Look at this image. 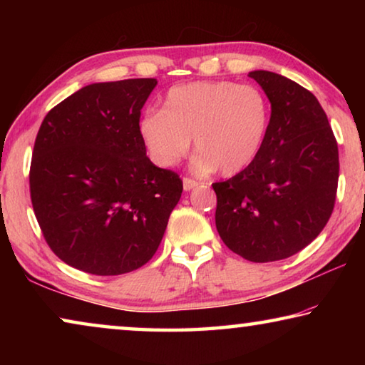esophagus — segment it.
Segmentation results:
<instances>
[{"instance_id":"1","label":"esophagus","mask_w":365,"mask_h":365,"mask_svg":"<svg viewBox=\"0 0 365 365\" xmlns=\"http://www.w3.org/2000/svg\"><path fill=\"white\" fill-rule=\"evenodd\" d=\"M197 185H200V182L193 180V178H188V177L183 178V190H185V191L193 190L195 187H197Z\"/></svg>"}]
</instances>
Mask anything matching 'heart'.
<instances>
[{"label": "heart", "mask_w": 365, "mask_h": 365, "mask_svg": "<svg viewBox=\"0 0 365 365\" xmlns=\"http://www.w3.org/2000/svg\"><path fill=\"white\" fill-rule=\"evenodd\" d=\"M270 106L255 85L193 82L172 86L163 110H146L138 133L151 160L170 169L187 156L191 138L197 174L237 175L257 158L269 130Z\"/></svg>", "instance_id": "obj_1"}]
</instances>
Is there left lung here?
Masks as SVG:
<instances>
[{"label":"left lung","instance_id":"left-lung-1","mask_svg":"<svg viewBox=\"0 0 365 365\" xmlns=\"http://www.w3.org/2000/svg\"><path fill=\"white\" fill-rule=\"evenodd\" d=\"M270 101L269 130L257 158L217 195L222 242L251 262L299 252L329 222L338 187V145L311 91L275 72L252 71Z\"/></svg>","mask_w":365,"mask_h":365}]
</instances>
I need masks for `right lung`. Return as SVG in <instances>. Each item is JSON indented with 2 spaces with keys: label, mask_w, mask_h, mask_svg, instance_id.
<instances>
[{
  "label": "right lung",
  "mask_w": 365,
  "mask_h": 365,
  "mask_svg": "<svg viewBox=\"0 0 365 365\" xmlns=\"http://www.w3.org/2000/svg\"><path fill=\"white\" fill-rule=\"evenodd\" d=\"M156 78L91 83L41 122L30 196L61 261L93 275H120L158 251L183 185L146 156L141 108Z\"/></svg>",
  "instance_id": "right-lung-1"
}]
</instances>
